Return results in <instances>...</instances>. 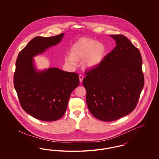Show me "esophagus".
<instances>
[{"instance_id":"obj_1","label":"esophagus","mask_w":159,"mask_h":159,"mask_svg":"<svg viewBox=\"0 0 159 159\" xmlns=\"http://www.w3.org/2000/svg\"><path fill=\"white\" fill-rule=\"evenodd\" d=\"M83 80V76L82 75H79V80H80V82H82Z\"/></svg>"}]
</instances>
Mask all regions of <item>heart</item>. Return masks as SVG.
Wrapping results in <instances>:
<instances>
[{
    "label": "heart",
    "instance_id": "1",
    "mask_svg": "<svg viewBox=\"0 0 159 159\" xmlns=\"http://www.w3.org/2000/svg\"><path fill=\"white\" fill-rule=\"evenodd\" d=\"M106 53L104 44L92 39H82L73 46L71 54L66 57V61L70 65L76 66V61L84 60V67L92 69L101 63Z\"/></svg>",
    "mask_w": 159,
    "mask_h": 159
}]
</instances>
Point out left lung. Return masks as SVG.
<instances>
[{
    "label": "left lung",
    "mask_w": 159,
    "mask_h": 159,
    "mask_svg": "<svg viewBox=\"0 0 159 159\" xmlns=\"http://www.w3.org/2000/svg\"><path fill=\"white\" fill-rule=\"evenodd\" d=\"M116 46L96 68L86 72L83 84L91 114L111 121L130 113L144 84L143 60L138 49L126 36L110 35Z\"/></svg>",
    "instance_id": "obj_1"
}]
</instances>
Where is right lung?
<instances>
[{
	"label": "right lung",
	"mask_w": 159,
	"mask_h": 159,
	"mask_svg": "<svg viewBox=\"0 0 159 159\" xmlns=\"http://www.w3.org/2000/svg\"><path fill=\"white\" fill-rule=\"evenodd\" d=\"M64 33L36 37L19 53L14 84L23 110L40 120L55 121L66 113L70 96L79 84V75L58 68L38 70L34 57L60 43Z\"/></svg>",
	"instance_id": "right-lung-1"
}]
</instances>
